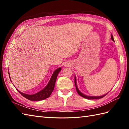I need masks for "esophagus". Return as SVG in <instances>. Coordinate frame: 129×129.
Segmentation results:
<instances>
[{"instance_id": "esophagus-1", "label": "esophagus", "mask_w": 129, "mask_h": 129, "mask_svg": "<svg viewBox=\"0 0 129 129\" xmlns=\"http://www.w3.org/2000/svg\"><path fill=\"white\" fill-rule=\"evenodd\" d=\"M67 66H68V65L67 64H65V67H67Z\"/></svg>"}]
</instances>
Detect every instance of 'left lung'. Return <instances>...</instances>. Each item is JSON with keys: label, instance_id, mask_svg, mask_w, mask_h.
Wrapping results in <instances>:
<instances>
[{"label": "left lung", "instance_id": "obj_1", "mask_svg": "<svg viewBox=\"0 0 129 129\" xmlns=\"http://www.w3.org/2000/svg\"><path fill=\"white\" fill-rule=\"evenodd\" d=\"M111 38L112 40L114 41L113 36V35H112V34H111ZM75 81L76 90V91H77V92H78V93L79 94V95H80L81 96H82V97H83V98H85V99H101V98H102L105 96L108 93V92L106 93V94L103 95H102V96H88V95H86L84 94L83 92H81L80 91V90H79V89H78V86H77V83H76V76H75V81Z\"/></svg>", "mask_w": 129, "mask_h": 129}]
</instances>
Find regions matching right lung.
<instances>
[{
	"label": "right lung",
	"instance_id": "obj_1",
	"mask_svg": "<svg viewBox=\"0 0 129 129\" xmlns=\"http://www.w3.org/2000/svg\"><path fill=\"white\" fill-rule=\"evenodd\" d=\"M61 68H59L55 70L53 74V75H51V77L50 79V80H49V83H48L47 85H46V86L43 89L40 90V91H39L37 93H35L34 94H32V95L26 94H25V93H23L22 92L20 91L16 88V89L21 95H22L24 98H25L26 99H28L29 100L40 101V100H44L45 99L50 96L52 92L53 91L57 75H58V74L59 73L60 71H61ZM9 76L10 80L11 81H12L10 77L9 72Z\"/></svg>",
	"mask_w": 129,
	"mask_h": 129
}]
</instances>
